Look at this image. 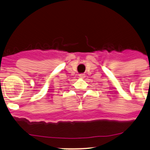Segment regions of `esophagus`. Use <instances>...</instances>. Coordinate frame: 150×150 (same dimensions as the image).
<instances>
[{"mask_svg": "<svg viewBox=\"0 0 150 150\" xmlns=\"http://www.w3.org/2000/svg\"><path fill=\"white\" fill-rule=\"evenodd\" d=\"M79 78L83 79L84 77H85V74H80L79 75Z\"/></svg>", "mask_w": 150, "mask_h": 150, "instance_id": "34e87169", "label": "esophagus"}]
</instances>
